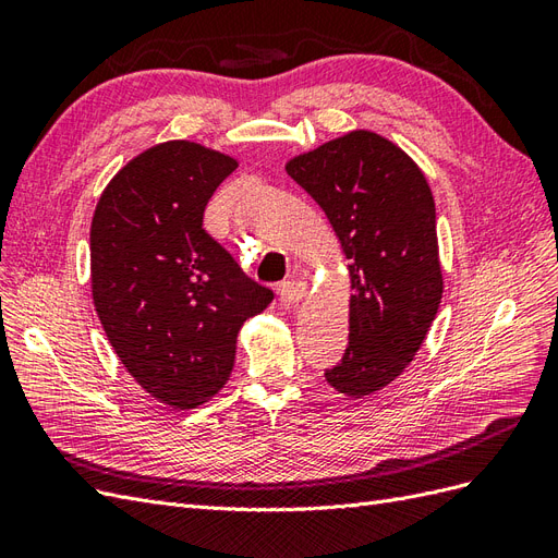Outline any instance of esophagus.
<instances>
[{
    "mask_svg": "<svg viewBox=\"0 0 558 558\" xmlns=\"http://www.w3.org/2000/svg\"><path fill=\"white\" fill-rule=\"evenodd\" d=\"M305 293H307V286L300 279H289L279 283V298L283 305H295V302L305 298Z\"/></svg>",
    "mask_w": 558,
    "mask_h": 558,
    "instance_id": "1",
    "label": "esophagus"
}]
</instances>
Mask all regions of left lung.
Returning a JSON list of instances; mask_svg holds the SVG:
<instances>
[{"label":"left lung","instance_id":"1","mask_svg":"<svg viewBox=\"0 0 558 558\" xmlns=\"http://www.w3.org/2000/svg\"><path fill=\"white\" fill-rule=\"evenodd\" d=\"M286 172L326 211L349 258V347L326 379L369 396L412 363L440 307L430 185L402 148L367 130L289 160Z\"/></svg>","mask_w":558,"mask_h":558}]
</instances>
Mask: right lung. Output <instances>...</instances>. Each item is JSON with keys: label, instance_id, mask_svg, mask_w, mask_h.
Wrapping results in <instances>:
<instances>
[{"label": "right lung", "instance_id": "add662e5", "mask_svg": "<svg viewBox=\"0 0 558 558\" xmlns=\"http://www.w3.org/2000/svg\"><path fill=\"white\" fill-rule=\"evenodd\" d=\"M234 170L238 160L218 150L165 142L109 181L93 216L97 316L128 373L174 410L221 391L240 328L275 298L202 228Z\"/></svg>", "mask_w": 558, "mask_h": 558}]
</instances>
